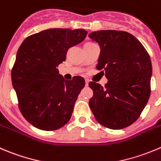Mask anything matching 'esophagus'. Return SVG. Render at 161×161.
Instances as JSON below:
<instances>
[{"mask_svg": "<svg viewBox=\"0 0 161 161\" xmlns=\"http://www.w3.org/2000/svg\"><path fill=\"white\" fill-rule=\"evenodd\" d=\"M89 85V80L88 79H86V86H88Z\"/></svg>", "mask_w": 161, "mask_h": 161, "instance_id": "obj_1", "label": "esophagus"}]
</instances>
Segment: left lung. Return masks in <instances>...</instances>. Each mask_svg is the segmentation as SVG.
Wrapping results in <instances>:
<instances>
[{"label": "left lung", "mask_w": 161, "mask_h": 161, "mask_svg": "<svg viewBox=\"0 0 161 161\" xmlns=\"http://www.w3.org/2000/svg\"><path fill=\"white\" fill-rule=\"evenodd\" d=\"M89 37L100 46L97 68L108 79L104 87L89 83L93 91L90 109L97 121L108 128L128 127L138 119L150 95L149 55L135 36L125 31H94Z\"/></svg>", "instance_id": "8db88e82"}]
</instances>
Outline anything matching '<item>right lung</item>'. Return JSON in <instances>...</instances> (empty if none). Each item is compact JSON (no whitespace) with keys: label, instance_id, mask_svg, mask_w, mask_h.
<instances>
[{"label":"right lung","instance_id":"1","mask_svg":"<svg viewBox=\"0 0 161 161\" xmlns=\"http://www.w3.org/2000/svg\"><path fill=\"white\" fill-rule=\"evenodd\" d=\"M83 29H48L26 37L17 51L12 82L23 117L42 130H55L69 121L85 80L68 81L57 67L68 49L85 39Z\"/></svg>","mask_w":161,"mask_h":161}]
</instances>
